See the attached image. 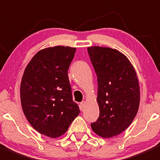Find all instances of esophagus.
<instances>
[{
    "instance_id": "34e87169",
    "label": "esophagus",
    "mask_w": 160,
    "mask_h": 160,
    "mask_svg": "<svg viewBox=\"0 0 160 160\" xmlns=\"http://www.w3.org/2000/svg\"><path fill=\"white\" fill-rule=\"evenodd\" d=\"M85 105H86V102H85V101H82V102L80 103V110H81V111H83V109H84V108H85Z\"/></svg>"
}]
</instances>
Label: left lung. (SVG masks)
Instances as JSON below:
<instances>
[{
	"label": "left lung",
	"mask_w": 160,
	"mask_h": 160,
	"mask_svg": "<svg viewBox=\"0 0 160 160\" xmlns=\"http://www.w3.org/2000/svg\"><path fill=\"white\" fill-rule=\"evenodd\" d=\"M98 77L100 115L91 128L102 138H112L126 129L135 118L140 103L136 71L126 56L108 47H88Z\"/></svg>",
	"instance_id": "1"
}]
</instances>
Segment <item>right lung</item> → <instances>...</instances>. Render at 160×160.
<instances>
[{"label":"right lung","mask_w":160,"mask_h":160,"mask_svg":"<svg viewBox=\"0 0 160 160\" xmlns=\"http://www.w3.org/2000/svg\"><path fill=\"white\" fill-rule=\"evenodd\" d=\"M76 50L62 46L39 50L22 76L20 97L24 114L37 132L50 138L64 135L80 114L72 101L68 77Z\"/></svg>","instance_id":"right-lung-1"}]
</instances>
